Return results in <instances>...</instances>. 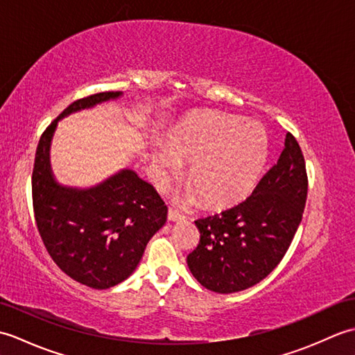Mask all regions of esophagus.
<instances>
[{
    "mask_svg": "<svg viewBox=\"0 0 355 355\" xmlns=\"http://www.w3.org/2000/svg\"><path fill=\"white\" fill-rule=\"evenodd\" d=\"M168 220H169V221H172V223H175V221H182V220H183V215H180L178 212H175V210L169 209V212H168Z\"/></svg>",
    "mask_w": 355,
    "mask_h": 355,
    "instance_id": "1",
    "label": "esophagus"
}]
</instances>
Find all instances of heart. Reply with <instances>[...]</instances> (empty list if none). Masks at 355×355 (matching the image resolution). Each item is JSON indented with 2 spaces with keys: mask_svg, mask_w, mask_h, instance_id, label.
<instances>
[{
  "mask_svg": "<svg viewBox=\"0 0 355 355\" xmlns=\"http://www.w3.org/2000/svg\"><path fill=\"white\" fill-rule=\"evenodd\" d=\"M267 155L268 139L259 125H236L227 116L206 114L173 132L168 148L154 150V180L164 186L180 169V162H191L187 180L202 202L224 206L253 189ZM193 198L195 192H187L186 200Z\"/></svg>",
  "mask_w": 355,
  "mask_h": 355,
  "instance_id": "b5f03b06",
  "label": "heart"
}]
</instances>
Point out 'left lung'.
Masks as SVG:
<instances>
[{
	"instance_id": "8db88e82",
	"label": "left lung",
	"mask_w": 355,
	"mask_h": 355,
	"mask_svg": "<svg viewBox=\"0 0 355 355\" xmlns=\"http://www.w3.org/2000/svg\"><path fill=\"white\" fill-rule=\"evenodd\" d=\"M304 154L286 132L279 160L250 197L221 214L195 221L200 243L187 267L205 288L229 294L250 288L282 261L306 201Z\"/></svg>"
}]
</instances>
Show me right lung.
I'll use <instances>...</instances> for the list:
<instances>
[{"instance_id":"1","label":"right lung","mask_w":355,"mask_h":355,"mask_svg":"<svg viewBox=\"0 0 355 355\" xmlns=\"http://www.w3.org/2000/svg\"><path fill=\"white\" fill-rule=\"evenodd\" d=\"M120 96L97 93L65 108L41 135L32 175L35 221L49 254L67 276L96 290L132 275L149 239L164 225L168 207L154 186L131 169L88 189L59 184L50 166V143L62 117Z\"/></svg>"}]
</instances>
